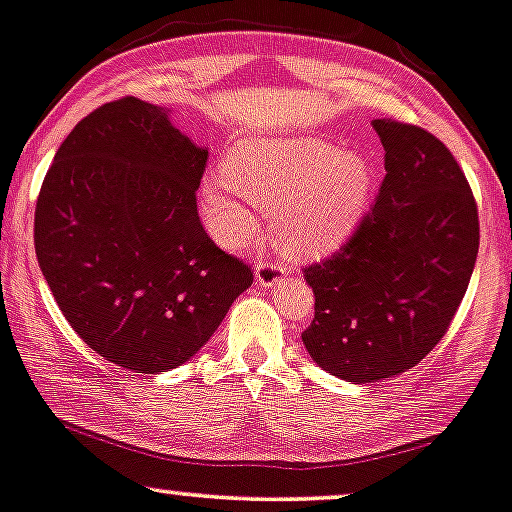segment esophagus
Wrapping results in <instances>:
<instances>
[{
  "label": "esophagus",
  "instance_id": "34e87169",
  "mask_svg": "<svg viewBox=\"0 0 512 512\" xmlns=\"http://www.w3.org/2000/svg\"><path fill=\"white\" fill-rule=\"evenodd\" d=\"M285 278V267L274 260H260L255 267V281L262 288H274Z\"/></svg>",
  "mask_w": 512,
  "mask_h": 512
}]
</instances>
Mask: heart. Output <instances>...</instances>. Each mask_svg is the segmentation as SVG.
<instances>
[{
    "label": "heart",
    "instance_id": "heart-1",
    "mask_svg": "<svg viewBox=\"0 0 512 512\" xmlns=\"http://www.w3.org/2000/svg\"><path fill=\"white\" fill-rule=\"evenodd\" d=\"M372 175L363 156L327 140H243L224 161V175L206 177L201 213L217 241L248 243L255 213L242 199L274 208L283 248L295 255H325L358 227L370 199Z\"/></svg>",
    "mask_w": 512,
    "mask_h": 512
}]
</instances>
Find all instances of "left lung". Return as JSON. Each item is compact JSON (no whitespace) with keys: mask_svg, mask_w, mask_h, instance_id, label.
<instances>
[{"mask_svg":"<svg viewBox=\"0 0 512 512\" xmlns=\"http://www.w3.org/2000/svg\"><path fill=\"white\" fill-rule=\"evenodd\" d=\"M386 177L342 248L304 267L313 320L302 342L346 381L410 370L445 337L473 274L478 203L454 154L433 133L374 119Z\"/></svg>","mask_w":512,"mask_h":512,"instance_id":"obj_1","label":"left lung"}]
</instances>
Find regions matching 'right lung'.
Instances as JSON below:
<instances>
[{"mask_svg":"<svg viewBox=\"0 0 512 512\" xmlns=\"http://www.w3.org/2000/svg\"><path fill=\"white\" fill-rule=\"evenodd\" d=\"M208 149L163 107L126 95L58 147L34 208V248L72 330L142 374L187 363L252 269L217 248L196 210Z\"/></svg>","mask_w":512,"mask_h":512,"instance_id":"obj_1","label":"right lung"}]
</instances>
